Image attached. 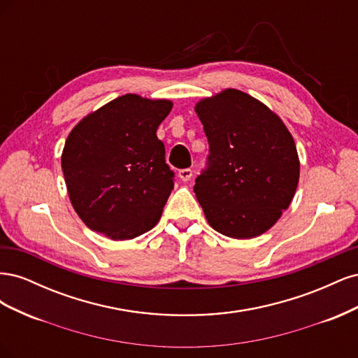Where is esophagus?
<instances>
[{
	"label": "esophagus",
	"mask_w": 358,
	"mask_h": 358,
	"mask_svg": "<svg viewBox=\"0 0 358 358\" xmlns=\"http://www.w3.org/2000/svg\"><path fill=\"white\" fill-rule=\"evenodd\" d=\"M179 178L183 182L189 180L192 178V170L191 169H182V170H179Z\"/></svg>",
	"instance_id": "1"
}]
</instances>
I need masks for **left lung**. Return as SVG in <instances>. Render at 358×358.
I'll list each match as a JSON object with an SVG mask.
<instances>
[{"instance_id": "8db88e82", "label": "left lung", "mask_w": 358, "mask_h": 358, "mask_svg": "<svg viewBox=\"0 0 358 358\" xmlns=\"http://www.w3.org/2000/svg\"><path fill=\"white\" fill-rule=\"evenodd\" d=\"M196 113L209 142L208 166L194 185L206 220L233 239L263 234L297 188L292 136L267 106L237 90L201 100Z\"/></svg>"}]
</instances>
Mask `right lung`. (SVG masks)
<instances>
[{"label":"right lung","mask_w":358,"mask_h":358,"mask_svg":"<svg viewBox=\"0 0 358 358\" xmlns=\"http://www.w3.org/2000/svg\"><path fill=\"white\" fill-rule=\"evenodd\" d=\"M171 107L169 100L127 94L69 134L61 167L73 208L92 231L127 241L159 221L175 173L157 128Z\"/></svg>","instance_id":"add662e5"}]
</instances>
